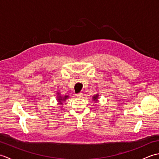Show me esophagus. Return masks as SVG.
<instances>
[{
    "instance_id": "1",
    "label": "esophagus",
    "mask_w": 159,
    "mask_h": 159,
    "mask_svg": "<svg viewBox=\"0 0 159 159\" xmlns=\"http://www.w3.org/2000/svg\"><path fill=\"white\" fill-rule=\"evenodd\" d=\"M78 98H81L83 96V93H79L76 95Z\"/></svg>"
}]
</instances>
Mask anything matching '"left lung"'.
<instances>
[{
    "label": "left lung",
    "mask_w": 159,
    "mask_h": 159,
    "mask_svg": "<svg viewBox=\"0 0 159 159\" xmlns=\"http://www.w3.org/2000/svg\"><path fill=\"white\" fill-rule=\"evenodd\" d=\"M98 95H96V96H93V100H96L97 98H98Z\"/></svg>",
    "instance_id": "obj_1"
}]
</instances>
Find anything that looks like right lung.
<instances>
[{
    "label": "right lung",
    "mask_w": 159,
    "mask_h": 159,
    "mask_svg": "<svg viewBox=\"0 0 159 159\" xmlns=\"http://www.w3.org/2000/svg\"><path fill=\"white\" fill-rule=\"evenodd\" d=\"M63 98H61V97H59V98H58V100H59V102H61V101L63 100H65L66 99H67V96H66L65 97L63 98V99H62ZM60 104H62V102H60Z\"/></svg>",
    "instance_id": "right-lung-1"
}]
</instances>
